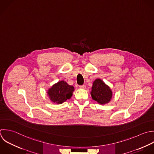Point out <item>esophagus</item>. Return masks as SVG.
Returning <instances> with one entry per match:
<instances>
[{
	"label": "esophagus",
	"mask_w": 154,
	"mask_h": 154,
	"mask_svg": "<svg viewBox=\"0 0 154 154\" xmlns=\"http://www.w3.org/2000/svg\"><path fill=\"white\" fill-rule=\"evenodd\" d=\"M80 89H86V85H83L80 86Z\"/></svg>",
	"instance_id": "esophagus-1"
}]
</instances>
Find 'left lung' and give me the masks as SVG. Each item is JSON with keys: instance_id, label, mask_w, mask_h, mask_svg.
I'll return each mask as SVG.
<instances>
[{"instance_id": "left-lung-1", "label": "left lung", "mask_w": 154, "mask_h": 154, "mask_svg": "<svg viewBox=\"0 0 154 154\" xmlns=\"http://www.w3.org/2000/svg\"><path fill=\"white\" fill-rule=\"evenodd\" d=\"M91 94L92 99L100 104L109 103L113 95L110 87L100 79L94 82Z\"/></svg>"}]
</instances>
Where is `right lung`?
I'll list each match as a JSON object with an SVG mask.
<instances>
[{
	"label": "right lung",
	"mask_w": 154,
	"mask_h": 154,
	"mask_svg": "<svg viewBox=\"0 0 154 154\" xmlns=\"http://www.w3.org/2000/svg\"><path fill=\"white\" fill-rule=\"evenodd\" d=\"M74 91V88L72 86L69 85L66 82L62 80L53 85L48 90L47 94L53 103L59 104L70 99Z\"/></svg>",
	"instance_id": "add662e5"
}]
</instances>
